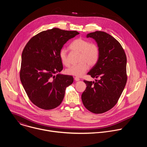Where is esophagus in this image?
I'll list each match as a JSON object with an SVG mask.
<instances>
[{
  "label": "esophagus",
  "instance_id": "34e87169",
  "mask_svg": "<svg viewBox=\"0 0 147 147\" xmlns=\"http://www.w3.org/2000/svg\"><path fill=\"white\" fill-rule=\"evenodd\" d=\"M74 80H75V81H79L80 79V78H79V77H74Z\"/></svg>",
  "mask_w": 147,
  "mask_h": 147
}]
</instances>
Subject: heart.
I'll return each mask as SVG.
<instances>
[{"mask_svg": "<svg viewBox=\"0 0 147 147\" xmlns=\"http://www.w3.org/2000/svg\"><path fill=\"white\" fill-rule=\"evenodd\" d=\"M70 49L74 52L79 53V63L72 66L66 70L69 75L80 77L84 74L90 66H95L99 60L100 56V49L99 46L94 42H90L81 38L73 40L69 46ZM59 57L62 64L66 67L70 66L67 51L63 48L59 52Z\"/></svg>", "mask_w": 147, "mask_h": 147, "instance_id": "obj_1", "label": "heart"}]
</instances>
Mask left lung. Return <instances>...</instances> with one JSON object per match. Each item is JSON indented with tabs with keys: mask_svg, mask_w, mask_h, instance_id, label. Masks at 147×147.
<instances>
[{
	"mask_svg": "<svg viewBox=\"0 0 147 147\" xmlns=\"http://www.w3.org/2000/svg\"><path fill=\"white\" fill-rule=\"evenodd\" d=\"M87 37L94 39L100 49L99 60L87 74L99 80H84L87 87L81 99L89 111L99 114L115 105L125 87L127 57L120 44L107 32L95 31Z\"/></svg>",
	"mask_w": 147,
	"mask_h": 147,
	"instance_id": "1",
	"label": "left lung"
}]
</instances>
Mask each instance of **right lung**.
Returning a JSON list of instances; mask_svg holds the SVG:
<instances>
[{
  "instance_id": "obj_1",
  "label": "right lung",
  "mask_w": 147,
  "mask_h": 147,
  "mask_svg": "<svg viewBox=\"0 0 147 147\" xmlns=\"http://www.w3.org/2000/svg\"><path fill=\"white\" fill-rule=\"evenodd\" d=\"M76 31L54 28L31 38L22 55L20 80L30 100L38 108L50 110L59 106L66 88L73 82L71 76L55 74L63 70L59 52Z\"/></svg>"
}]
</instances>
